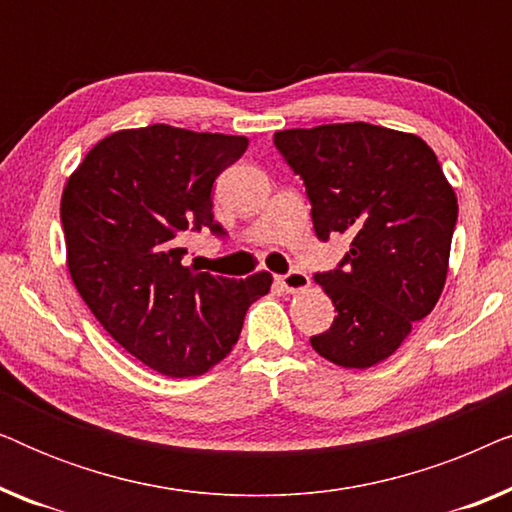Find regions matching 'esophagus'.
Segmentation results:
<instances>
[{"mask_svg": "<svg viewBox=\"0 0 512 512\" xmlns=\"http://www.w3.org/2000/svg\"><path fill=\"white\" fill-rule=\"evenodd\" d=\"M277 282L282 289H286L289 293H298V291H305L307 286H310V277H307L303 270H291V272H286V275H279Z\"/></svg>", "mask_w": 512, "mask_h": 512, "instance_id": "1", "label": "esophagus"}]
</instances>
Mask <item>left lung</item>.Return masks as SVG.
Here are the masks:
<instances>
[{"mask_svg":"<svg viewBox=\"0 0 512 512\" xmlns=\"http://www.w3.org/2000/svg\"><path fill=\"white\" fill-rule=\"evenodd\" d=\"M305 181L319 240L352 237L340 268L314 275L333 300V326L310 340L342 368L389 359L443 293L457 195L436 153L412 132L328 123L275 132Z\"/></svg>","mask_w":512,"mask_h":512,"instance_id":"8db88e82","label":"left lung"}]
</instances>
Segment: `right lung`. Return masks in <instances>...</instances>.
Listing matches in <instances>:
<instances>
[{"label": "right lung", "mask_w": 512, "mask_h": 512, "mask_svg": "<svg viewBox=\"0 0 512 512\" xmlns=\"http://www.w3.org/2000/svg\"><path fill=\"white\" fill-rule=\"evenodd\" d=\"M249 139L156 123L118 130L86 153L60 200L67 268L104 331L167 377H195L226 359L270 272L228 279L181 263L186 230L223 235L214 179Z\"/></svg>", "instance_id": "add662e5"}]
</instances>
